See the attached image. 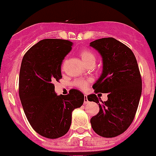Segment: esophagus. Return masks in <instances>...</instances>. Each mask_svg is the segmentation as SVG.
<instances>
[{
  "label": "esophagus",
  "instance_id": "obj_1",
  "mask_svg": "<svg viewBox=\"0 0 156 156\" xmlns=\"http://www.w3.org/2000/svg\"><path fill=\"white\" fill-rule=\"evenodd\" d=\"M89 103V101L87 99V96L85 95L84 96V104H88Z\"/></svg>",
  "mask_w": 156,
  "mask_h": 156
}]
</instances>
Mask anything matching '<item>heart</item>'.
Wrapping results in <instances>:
<instances>
[{"label": "heart", "mask_w": 156, "mask_h": 156, "mask_svg": "<svg viewBox=\"0 0 156 156\" xmlns=\"http://www.w3.org/2000/svg\"><path fill=\"white\" fill-rule=\"evenodd\" d=\"M80 56L81 57L82 60L83 61L84 63L87 66H90L91 64L95 63L96 60V55L94 52H90L89 50H83L80 52ZM89 82L88 81L83 80H79L75 81L74 83V85L76 87H79L80 89L84 90L87 88V87L88 86Z\"/></svg>", "instance_id": "obj_1"}]
</instances>
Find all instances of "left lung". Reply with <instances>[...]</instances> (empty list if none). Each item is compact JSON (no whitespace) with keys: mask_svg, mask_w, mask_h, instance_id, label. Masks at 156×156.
Masks as SVG:
<instances>
[{"mask_svg":"<svg viewBox=\"0 0 156 156\" xmlns=\"http://www.w3.org/2000/svg\"><path fill=\"white\" fill-rule=\"evenodd\" d=\"M102 57L103 72L94 84L95 94L108 93V101H101L96 94L87 97L99 104L100 111L90 119L96 133L114 138L125 132L133 121L141 98L142 82L133 52L114 38H103L90 42Z\"/></svg>","mask_w":156,"mask_h":156,"instance_id":"left-lung-1","label":"left lung"}]
</instances>
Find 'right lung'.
<instances>
[{
  "label": "right lung",
  "instance_id": "right-lung-1",
  "mask_svg": "<svg viewBox=\"0 0 156 156\" xmlns=\"http://www.w3.org/2000/svg\"><path fill=\"white\" fill-rule=\"evenodd\" d=\"M72 45L68 40H41L25 54L20 69L19 97L25 116L37 133L51 139L68 132L73 111L84 101L78 90L66 96L55 93L53 83L62 78V60Z\"/></svg>",
  "mask_w": 156,
  "mask_h": 156
}]
</instances>
